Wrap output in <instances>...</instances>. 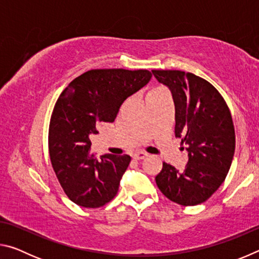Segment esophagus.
<instances>
[{
	"label": "esophagus",
	"mask_w": 259,
	"mask_h": 259,
	"mask_svg": "<svg viewBox=\"0 0 259 259\" xmlns=\"http://www.w3.org/2000/svg\"><path fill=\"white\" fill-rule=\"evenodd\" d=\"M148 154L146 152H142V151H139V152H136L135 154H134V159H136V160H143V159H145V157L147 156Z\"/></svg>",
	"instance_id": "esophagus-1"
}]
</instances>
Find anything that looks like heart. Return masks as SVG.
Instances as JSON below:
<instances>
[{
	"mask_svg": "<svg viewBox=\"0 0 259 259\" xmlns=\"http://www.w3.org/2000/svg\"><path fill=\"white\" fill-rule=\"evenodd\" d=\"M169 94V90L166 89L165 87H155V88H152V89L148 91L147 95H146V99H150L152 97H156V96H161V95H166Z\"/></svg>",
	"mask_w": 259,
	"mask_h": 259,
	"instance_id": "1",
	"label": "heart"
}]
</instances>
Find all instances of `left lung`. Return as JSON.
I'll return each mask as SVG.
<instances>
[{
	"instance_id": "obj_1",
	"label": "left lung",
	"mask_w": 259,
	"mask_h": 259,
	"mask_svg": "<svg viewBox=\"0 0 259 259\" xmlns=\"http://www.w3.org/2000/svg\"><path fill=\"white\" fill-rule=\"evenodd\" d=\"M152 73L171 91L175 135L188 145L185 169L179 171L163 162L156 185L172 202L200 204L218 190L231 168L235 150L231 112L216 88L202 77L170 69Z\"/></svg>"
}]
</instances>
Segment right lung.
Here are the masks:
<instances>
[{"instance_id":"right-lung-1","label":"right lung","mask_w":259,"mask_h":259,"mask_svg":"<svg viewBox=\"0 0 259 259\" xmlns=\"http://www.w3.org/2000/svg\"><path fill=\"white\" fill-rule=\"evenodd\" d=\"M147 69H91L59 96L49 125L51 164L69 200L99 208L114 199L131 161L126 154L98 160L89 152L100 122H114L122 103L150 82Z\"/></svg>"}]
</instances>
